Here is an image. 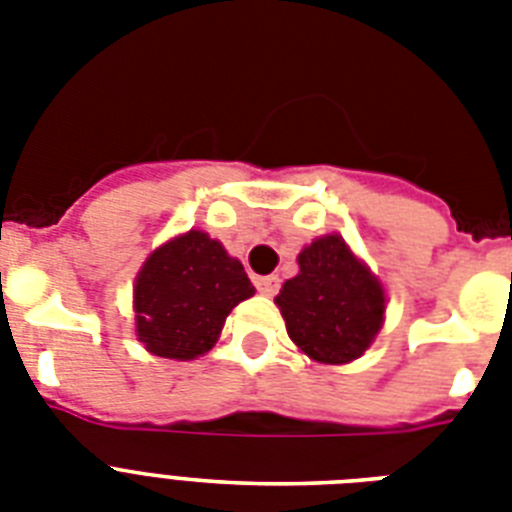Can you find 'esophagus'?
I'll list each match as a JSON object with an SVG mask.
<instances>
[{
    "mask_svg": "<svg viewBox=\"0 0 512 512\" xmlns=\"http://www.w3.org/2000/svg\"><path fill=\"white\" fill-rule=\"evenodd\" d=\"M279 284H281L279 276H257V279H255V287L268 297L279 292Z\"/></svg>",
    "mask_w": 512,
    "mask_h": 512,
    "instance_id": "esophagus-1",
    "label": "esophagus"
}]
</instances>
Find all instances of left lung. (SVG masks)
<instances>
[{"label":"left lung","instance_id":"1","mask_svg":"<svg viewBox=\"0 0 512 512\" xmlns=\"http://www.w3.org/2000/svg\"><path fill=\"white\" fill-rule=\"evenodd\" d=\"M300 273L284 281L276 305L305 356L348 364L364 356L385 319V289L340 236H321L297 255Z\"/></svg>","mask_w":512,"mask_h":512}]
</instances>
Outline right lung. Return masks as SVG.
<instances>
[{"label": "right lung", "mask_w": 512, "mask_h": 512, "mask_svg": "<svg viewBox=\"0 0 512 512\" xmlns=\"http://www.w3.org/2000/svg\"><path fill=\"white\" fill-rule=\"evenodd\" d=\"M255 295L244 265L188 231L151 252L135 279V332L154 356L191 361L220 337L225 316Z\"/></svg>", "instance_id": "obj_1"}]
</instances>
